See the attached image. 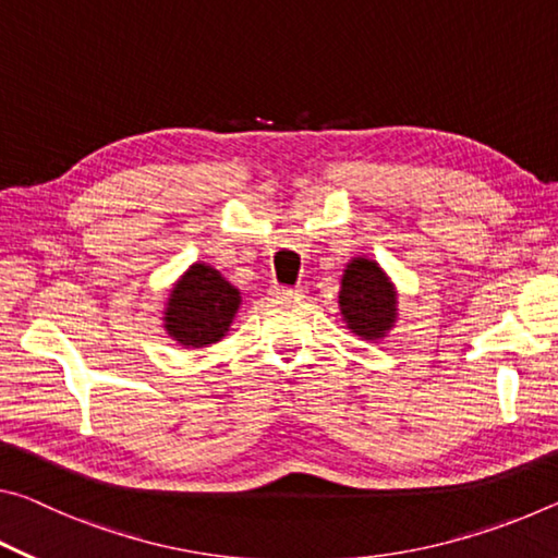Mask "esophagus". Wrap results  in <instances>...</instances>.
Instances as JSON below:
<instances>
[{
    "label": "esophagus",
    "mask_w": 558,
    "mask_h": 558,
    "mask_svg": "<svg viewBox=\"0 0 558 558\" xmlns=\"http://www.w3.org/2000/svg\"><path fill=\"white\" fill-rule=\"evenodd\" d=\"M305 288L302 286H272L270 288V295L272 298H290V295H302Z\"/></svg>",
    "instance_id": "1"
}]
</instances>
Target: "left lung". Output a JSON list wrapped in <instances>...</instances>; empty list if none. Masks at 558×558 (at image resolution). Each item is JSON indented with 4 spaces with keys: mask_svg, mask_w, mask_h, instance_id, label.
<instances>
[{
    "mask_svg": "<svg viewBox=\"0 0 558 558\" xmlns=\"http://www.w3.org/2000/svg\"><path fill=\"white\" fill-rule=\"evenodd\" d=\"M339 307L352 332L364 339H379L393 325L396 292L374 260L356 258L344 270Z\"/></svg>",
    "mask_w": 558,
    "mask_h": 558,
    "instance_id": "left-lung-1",
    "label": "left lung"
}]
</instances>
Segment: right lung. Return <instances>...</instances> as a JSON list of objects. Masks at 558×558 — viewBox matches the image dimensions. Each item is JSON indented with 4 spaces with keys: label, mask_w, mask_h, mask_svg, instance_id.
<instances>
[{
    "label": "right lung",
    "mask_w": 558,
    "mask_h": 558,
    "mask_svg": "<svg viewBox=\"0 0 558 558\" xmlns=\"http://www.w3.org/2000/svg\"><path fill=\"white\" fill-rule=\"evenodd\" d=\"M241 292L226 282L214 268L196 263L177 282L169 295L165 327L184 347H206L219 342L239 310Z\"/></svg>",
    "instance_id": "add662e5"
}]
</instances>
